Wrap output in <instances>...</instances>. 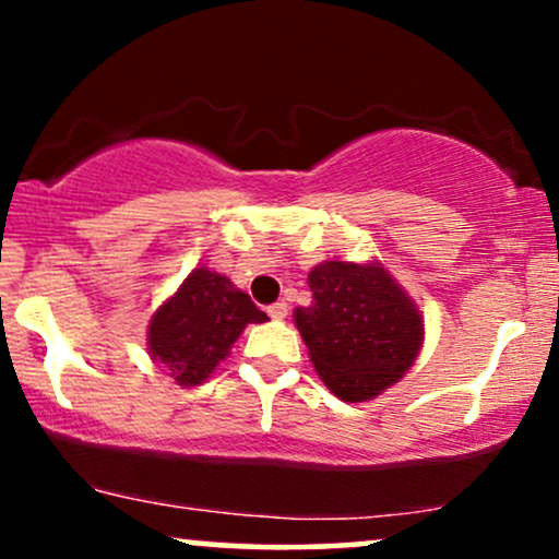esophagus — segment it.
Returning <instances> with one entry per match:
<instances>
[{
	"instance_id": "34e87169",
	"label": "esophagus",
	"mask_w": 559,
	"mask_h": 559,
	"mask_svg": "<svg viewBox=\"0 0 559 559\" xmlns=\"http://www.w3.org/2000/svg\"><path fill=\"white\" fill-rule=\"evenodd\" d=\"M267 316L275 318V320L286 318L288 316V305H286V301H275V305L267 307Z\"/></svg>"
}]
</instances>
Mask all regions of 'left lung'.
<instances>
[{"label":"left lung","instance_id":"left-lung-1","mask_svg":"<svg viewBox=\"0 0 559 559\" xmlns=\"http://www.w3.org/2000/svg\"><path fill=\"white\" fill-rule=\"evenodd\" d=\"M312 305L294 320L318 376L338 400H373L404 376L423 344V318L381 265L323 262L310 271Z\"/></svg>","mask_w":559,"mask_h":559}]
</instances>
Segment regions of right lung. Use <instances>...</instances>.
Wrapping results in <instances>:
<instances>
[{
    "instance_id": "1",
    "label": "right lung",
    "mask_w": 559,
    "mask_h": 559,
    "mask_svg": "<svg viewBox=\"0 0 559 559\" xmlns=\"http://www.w3.org/2000/svg\"><path fill=\"white\" fill-rule=\"evenodd\" d=\"M267 316L226 275L197 267L176 297L165 301L150 323V355L176 376L181 386H197L226 360L247 323Z\"/></svg>"
}]
</instances>
